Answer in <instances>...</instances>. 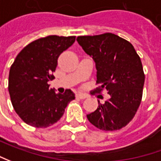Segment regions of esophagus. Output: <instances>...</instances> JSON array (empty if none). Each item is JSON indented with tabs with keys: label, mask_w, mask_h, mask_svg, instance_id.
Segmentation results:
<instances>
[{
	"label": "esophagus",
	"mask_w": 161,
	"mask_h": 161,
	"mask_svg": "<svg viewBox=\"0 0 161 161\" xmlns=\"http://www.w3.org/2000/svg\"><path fill=\"white\" fill-rule=\"evenodd\" d=\"M75 97L78 98V99H82V100H84V99H86V98L88 97V95H87V94H85V93L78 92V93H76V94H75Z\"/></svg>",
	"instance_id": "1"
}]
</instances>
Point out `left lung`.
<instances>
[{
  "label": "left lung",
  "mask_w": 161,
  "mask_h": 161,
  "mask_svg": "<svg viewBox=\"0 0 161 161\" xmlns=\"http://www.w3.org/2000/svg\"><path fill=\"white\" fill-rule=\"evenodd\" d=\"M76 41L95 62L96 90L109 94L104 103L98 101L97 109L87 119L99 129L119 130L133 119L141 103L145 78L141 58L130 42L111 33L78 36Z\"/></svg>",
  "instance_id": "1"
}]
</instances>
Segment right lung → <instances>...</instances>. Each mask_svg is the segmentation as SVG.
<instances>
[{"mask_svg": "<svg viewBox=\"0 0 161 161\" xmlns=\"http://www.w3.org/2000/svg\"><path fill=\"white\" fill-rule=\"evenodd\" d=\"M75 40V36L42 37L27 44L15 58L8 74V92L15 111L27 125L43 128L55 124L75 99L70 89L60 94L48 85L54 79L58 56Z\"/></svg>", "mask_w": 161, "mask_h": 161, "instance_id": "right-lung-1", "label": "right lung"}]
</instances>
